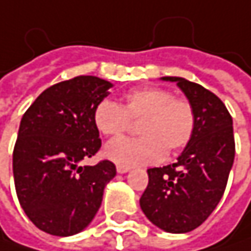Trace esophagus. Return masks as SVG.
Here are the masks:
<instances>
[{
  "label": "esophagus",
  "mask_w": 251,
  "mask_h": 251,
  "mask_svg": "<svg viewBox=\"0 0 251 251\" xmlns=\"http://www.w3.org/2000/svg\"><path fill=\"white\" fill-rule=\"evenodd\" d=\"M129 170H130L129 167H122V166H118V167H116V172H118L119 175H124V173H127Z\"/></svg>",
  "instance_id": "obj_1"
}]
</instances>
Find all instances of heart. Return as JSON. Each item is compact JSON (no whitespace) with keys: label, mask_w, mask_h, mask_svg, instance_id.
Wrapping results in <instances>:
<instances>
[{"label":"heart","mask_w":251,"mask_h":251,"mask_svg":"<svg viewBox=\"0 0 251 251\" xmlns=\"http://www.w3.org/2000/svg\"><path fill=\"white\" fill-rule=\"evenodd\" d=\"M139 121L138 138H119L107 144L104 155L122 167L147 166L164 158L166 151L175 154L184 148L193 136L196 113L192 103L173 93L144 85L124 96V104L101 100L93 113V122L104 136H119Z\"/></svg>","instance_id":"heart-1"}]
</instances>
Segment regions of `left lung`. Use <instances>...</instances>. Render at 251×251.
Here are the masks:
<instances>
[{"label": "left lung", "mask_w": 251, "mask_h": 251, "mask_svg": "<svg viewBox=\"0 0 251 251\" xmlns=\"http://www.w3.org/2000/svg\"><path fill=\"white\" fill-rule=\"evenodd\" d=\"M161 79L176 82L184 93L195 109L196 127L176 163L148 169L139 205L154 226L181 234L205 223L224 195L235 155L232 118L202 85L180 76Z\"/></svg>", "instance_id": "1"}]
</instances>
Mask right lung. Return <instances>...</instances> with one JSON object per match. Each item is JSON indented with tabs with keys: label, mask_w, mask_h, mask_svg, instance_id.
Here are the masks:
<instances>
[{
	"label": "right lung",
	"mask_w": 251,
	"mask_h": 251,
	"mask_svg": "<svg viewBox=\"0 0 251 251\" xmlns=\"http://www.w3.org/2000/svg\"><path fill=\"white\" fill-rule=\"evenodd\" d=\"M112 82L79 75L46 88L25 110L13 151L19 202L39 229L74 235L97 214L104 186L116 176L112 161L85 166L101 147L93 122Z\"/></svg>",
	"instance_id": "add662e5"
}]
</instances>
